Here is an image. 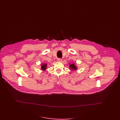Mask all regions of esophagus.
Listing matches in <instances>:
<instances>
[{
    "label": "esophagus",
    "instance_id": "obj_1",
    "mask_svg": "<svg viewBox=\"0 0 120 120\" xmlns=\"http://www.w3.org/2000/svg\"><path fill=\"white\" fill-rule=\"evenodd\" d=\"M62 59L61 58H58V59H57V61L58 62H62Z\"/></svg>",
    "mask_w": 120,
    "mask_h": 120
}]
</instances>
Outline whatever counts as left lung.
Instances as JSON below:
<instances>
[{
	"label": "left lung",
	"mask_w": 120,
	"mask_h": 120,
	"mask_svg": "<svg viewBox=\"0 0 120 120\" xmlns=\"http://www.w3.org/2000/svg\"><path fill=\"white\" fill-rule=\"evenodd\" d=\"M69 69L72 70H76L77 68L76 67V65L73 63V64H70L69 65Z\"/></svg>",
	"instance_id": "obj_1"
}]
</instances>
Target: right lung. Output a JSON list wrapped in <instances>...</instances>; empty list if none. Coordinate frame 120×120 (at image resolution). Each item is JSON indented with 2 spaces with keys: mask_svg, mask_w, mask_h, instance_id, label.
Returning <instances> with one entry per match:
<instances>
[{
  "mask_svg": "<svg viewBox=\"0 0 120 120\" xmlns=\"http://www.w3.org/2000/svg\"><path fill=\"white\" fill-rule=\"evenodd\" d=\"M47 64H46V63H44L41 65V69L43 71H45L47 69Z\"/></svg>",
  "mask_w": 120,
  "mask_h": 120,
  "instance_id": "add662e5",
  "label": "right lung"
}]
</instances>
